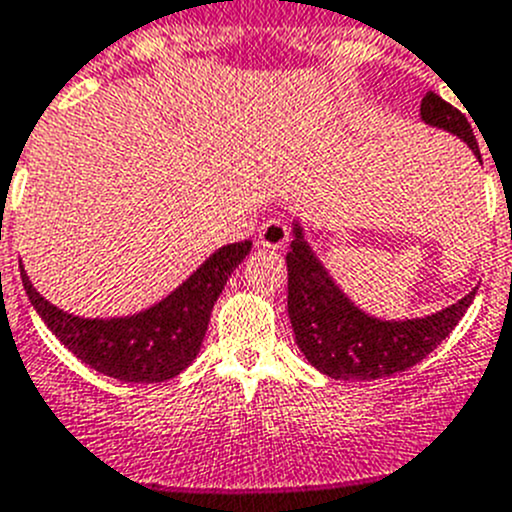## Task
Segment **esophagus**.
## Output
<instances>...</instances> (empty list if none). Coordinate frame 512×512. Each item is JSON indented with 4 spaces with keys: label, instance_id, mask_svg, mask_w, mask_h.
<instances>
[{
    "label": "esophagus",
    "instance_id": "1",
    "mask_svg": "<svg viewBox=\"0 0 512 512\" xmlns=\"http://www.w3.org/2000/svg\"><path fill=\"white\" fill-rule=\"evenodd\" d=\"M259 243L264 248H274V251L284 248L289 243V228H286V223L281 218H269L259 228Z\"/></svg>",
    "mask_w": 512,
    "mask_h": 512
}]
</instances>
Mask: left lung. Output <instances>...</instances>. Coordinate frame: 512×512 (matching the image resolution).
Listing matches in <instances>:
<instances>
[{
	"instance_id": "1",
	"label": "left lung",
	"mask_w": 512,
	"mask_h": 512,
	"mask_svg": "<svg viewBox=\"0 0 512 512\" xmlns=\"http://www.w3.org/2000/svg\"><path fill=\"white\" fill-rule=\"evenodd\" d=\"M420 118L430 128L460 138L480 160L478 140L460 110L437 92L422 97ZM483 163V160H480ZM289 269V319L296 347L309 364L332 379H369L405 372L435 352L465 316L475 299V289L455 304L427 316L382 319L354 304L347 291L334 281L324 261L316 256L299 218L291 221Z\"/></svg>"
}]
</instances>
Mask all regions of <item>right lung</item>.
<instances>
[{
  "instance_id": "add662e5",
  "label": "right lung",
  "mask_w": 512,
  "mask_h": 512,
  "mask_svg": "<svg viewBox=\"0 0 512 512\" xmlns=\"http://www.w3.org/2000/svg\"><path fill=\"white\" fill-rule=\"evenodd\" d=\"M251 251V241L228 243L148 309L110 319L75 316L50 304L34 289L27 271L22 284L52 334L92 369L120 382H163L180 374L201 352L211 309L228 276Z\"/></svg>"
}]
</instances>
